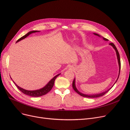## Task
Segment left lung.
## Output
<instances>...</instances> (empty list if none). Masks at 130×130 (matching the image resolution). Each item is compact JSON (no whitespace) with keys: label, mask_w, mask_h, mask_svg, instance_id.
Listing matches in <instances>:
<instances>
[{"label":"left lung","mask_w":130,"mask_h":130,"mask_svg":"<svg viewBox=\"0 0 130 130\" xmlns=\"http://www.w3.org/2000/svg\"><path fill=\"white\" fill-rule=\"evenodd\" d=\"M94 35H96V36H98L99 37H100L99 35H98V34L97 33H93ZM103 39L104 40H106V41H108V39H107L106 38H104L103 37ZM110 45H111V46L114 48V49L116 51V55H117V59H118V65H119V74H118V77L117 78V80L116 81L115 83L117 82V80L118 79V77H119V76H120V70H121V60H120V54H119V53H118V50L116 47V46H115V44L113 43H109ZM72 87H73V89H74L75 90V91L76 92H77L78 94H80V95H81V96L82 97H87V98H97V97H101L103 96V95H104V94H105L106 93L108 92L109 90L111 89V88L113 87V86H112L111 88H110L109 89H108V90H107V91L104 92H102V93H99V94H92V95H87V94H84L83 93H81L80 92H79L77 89H76V87H75V78L74 79V80H73V83H72Z\"/></svg>","instance_id":"obj_1"}]
</instances>
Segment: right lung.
<instances>
[{
	"label": "right lung",
	"instance_id": "obj_1",
	"mask_svg": "<svg viewBox=\"0 0 130 130\" xmlns=\"http://www.w3.org/2000/svg\"><path fill=\"white\" fill-rule=\"evenodd\" d=\"M39 32V31H30L29 32H28L26 35H25V36H23L22 37H21V38H20L19 40L17 41L16 42H18L20 41H21L22 39H23L24 38H25L26 37H27V36H29L30 34L33 33H35V32ZM60 74L56 75L54 78H53L51 80H50L47 85L44 87L43 88L40 89L39 90H33V91H30V90H25L23 88H21V87H19L17 84L14 82V83L15 84V85L16 86L17 88H18L20 91L22 92L23 93L25 94L28 95H30V96L31 97H40L42 96L43 95H44L47 94L48 92H49L51 89L53 88V86H54V82H55V79L57 78V77Z\"/></svg>",
	"mask_w": 130,
	"mask_h": 130
}]
</instances>
